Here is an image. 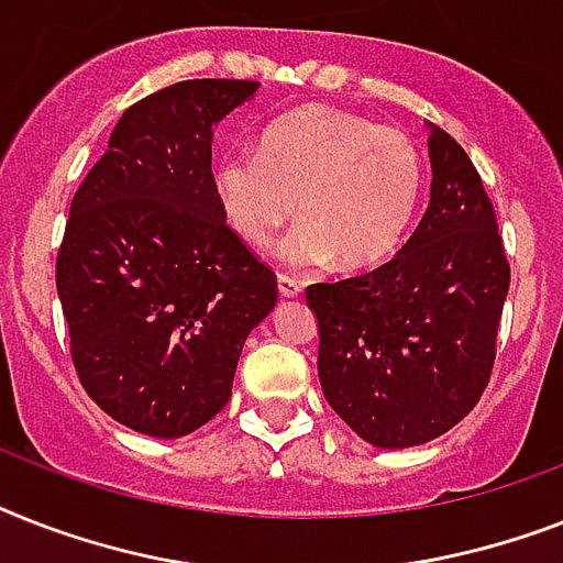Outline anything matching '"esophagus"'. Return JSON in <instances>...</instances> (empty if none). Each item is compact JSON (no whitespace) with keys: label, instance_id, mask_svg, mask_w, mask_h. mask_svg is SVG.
<instances>
[{"label":"esophagus","instance_id":"1","mask_svg":"<svg viewBox=\"0 0 563 563\" xmlns=\"http://www.w3.org/2000/svg\"><path fill=\"white\" fill-rule=\"evenodd\" d=\"M277 291H280V297H297L303 291V283L289 277V274H277Z\"/></svg>","mask_w":563,"mask_h":563}]
</instances>
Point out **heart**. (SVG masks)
Wrapping results in <instances>:
<instances>
[{"label":"heart","mask_w":563,"mask_h":563,"mask_svg":"<svg viewBox=\"0 0 563 563\" xmlns=\"http://www.w3.org/2000/svg\"><path fill=\"white\" fill-rule=\"evenodd\" d=\"M422 187V155L405 132L323 103L268 123L260 158L231 153L213 170L219 208L249 245H268L297 208L303 222L283 240L280 257L291 266L338 257L350 272L396 254Z\"/></svg>","instance_id":"1"}]
</instances>
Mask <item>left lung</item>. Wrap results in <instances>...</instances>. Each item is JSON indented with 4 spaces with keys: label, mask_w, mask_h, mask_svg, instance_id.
<instances>
[{
    "label": "left lung",
    "mask_w": 563,
    "mask_h": 563,
    "mask_svg": "<svg viewBox=\"0 0 563 563\" xmlns=\"http://www.w3.org/2000/svg\"><path fill=\"white\" fill-rule=\"evenodd\" d=\"M431 205L390 263L312 283L318 376L361 440L408 448L451 431L488 387L509 260L465 150L431 130Z\"/></svg>",
    "instance_id": "obj_1"
}]
</instances>
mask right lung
I'll list each match as a JSON object with an SVG mask.
<instances>
[{"label":"right lung","mask_w":563,"mask_h":563,"mask_svg":"<svg viewBox=\"0 0 563 563\" xmlns=\"http://www.w3.org/2000/svg\"><path fill=\"white\" fill-rule=\"evenodd\" d=\"M254 89L205 77L141 98L71 199L57 249L68 353L132 431L173 440L213 419L277 303V277L225 222L210 170L213 126Z\"/></svg>","instance_id":"add662e5"}]
</instances>
